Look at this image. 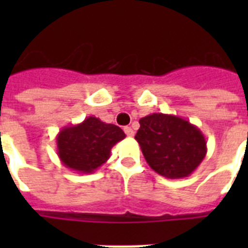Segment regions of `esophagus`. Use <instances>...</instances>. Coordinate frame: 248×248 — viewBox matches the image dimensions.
<instances>
[{"label":"esophagus","mask_w":248,"mask_h":248,"mask_svg":"<svg viewBox=\"0 0 248 248\" xmlns=\"http://www.w3.org/2000/svg\"><path fill=\"white\" fill-rule=\"evenodd\" d=\"M124 134L128 136V138H132V136L135 135V132H134V130H132L130 126H126V127L124 128Z\"/></svg>","instance_id":"esophagus-1"}]
</instances>
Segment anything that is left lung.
<instances>
[{"instance_id": "obj_1", "label": "left lung", "mask_w": 248, "mask_h": 248, "mask_svg": "<svg viewBox=\"0 0 248 248\" xmlns=\"http://www.w3.org/2000/svg\"><path fill=\"white\" fill-rule=\"evenodd\" d=\"M135 135L144 158L155 172L167 179L189 176L207 153L200 128L181 117L152 113L139 121Z\"/></svg>"}]
</instances>
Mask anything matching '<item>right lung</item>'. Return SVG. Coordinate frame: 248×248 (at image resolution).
Here are the masks:
<instances>
[{
    "label": "right lung",
    "mask_w": 248,
    "mask_h": 248,
    "mask_svg": "<svg viewBox=\"0 0 248 248\" xmlns=\"http://www.w3.org/2000/svg\"><path fill=\"white\" fill-rule=\"evenodd\" d=\"M126 135L118 126L87 117L78 124L62 128L56 136L58 155L67 169L91 173L110 157V149Z\"/></svg>",
    "instance_id": "obj_1"
}]
</instances>
